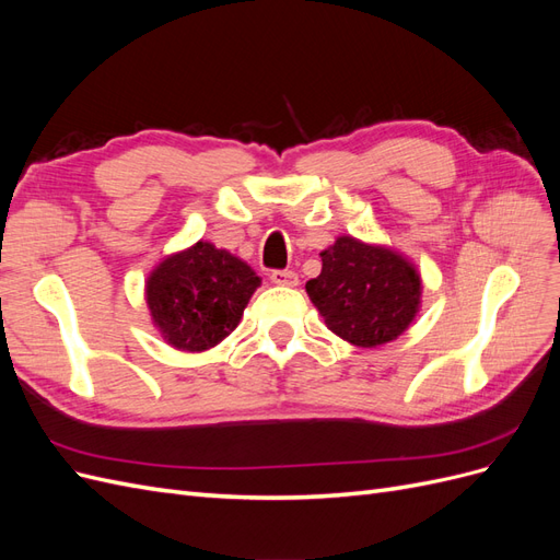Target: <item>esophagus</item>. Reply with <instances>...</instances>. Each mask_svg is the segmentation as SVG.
Masks as SVG:
<instances>
[{
    "label": "esophagus",
    "instance_id": "esophagus-1",
    "mask_svg": "<svg viewBox=\"0 0 560 560\" xmlns=\"http://www.w3.org/2000/svg\"><path fill=\"white\" fill-rule=\"evenodd\" d=\"M270 280H273L276 284H284V287L299 284V276L294 273V270H273V273H270Z\"/></svg>",
    "mask_w": 560,
    "mask_h": 560
}]
</instances>
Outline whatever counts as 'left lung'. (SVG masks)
I'll return each instance as SVG.
<instances>
[{"mask_svg":"<svg viewBox=\"0 0 560 560\" xmlns=\"http://www.w3.org/2000/svg\"><path fill=\"white\" fill-rule=\"evenodd\" d=\"M322 257V273L306 282L327 329L358 348L395 341L420 311L416 264L393 247L338 235Z\"/></svg>","mask_w":560,"mask_h":560,"instance_id":"obj_1","label":"left lung"}]
</instances>
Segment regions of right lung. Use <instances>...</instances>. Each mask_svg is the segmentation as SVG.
Segmentation results:
<instances>
[{
	"label": "right lung",
	"instance_id": "right-lung-1",
	"mask_svg": "<svg viewBox=\"0 0 560 560\" xmlns=\"http://www.w3.org/2000/svg\"><path fill=\"white\" fill-rule=\"evenodd\" d=\"M261 278L208 241L165 257L147 278V308L167 346L210 350L238 327Z\"/></svg>",
	"mask_w": 560,
	"mask_h": 560
}]
</instances>
